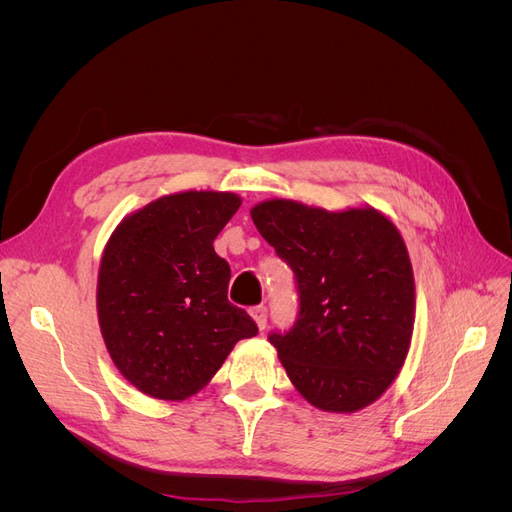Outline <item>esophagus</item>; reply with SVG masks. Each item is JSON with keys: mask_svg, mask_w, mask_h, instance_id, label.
<instances>
[{"mask_svg": "<svg viewBox=\"0 0 512 512\" xmlns=\"http://www.w3.org/2000/svg\"><path fill=\"white\" fill-rule=\"evenodd\" d=\"M267 307L265 305H256V307H252V318H254V322L258 324V329L262 331L267 327Z\"/></svg>", "mask_w": 512, "mask_h": 512, "instance_id": "1", "label": "esophagus"}]
</instances>
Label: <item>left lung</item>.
I'll list each match as a JSON object with an SVG mask.
<instances>
[{
    "instance_id": "left-lung-1",
    "label": "left lung",
    "mask_w": 512,
    "mask_h": 512,
    "mask_svg": "<svg viewBox=\"0 0 512 512\" xmlns=\"http://www.w3.org/2000/svg\"><path fill=\"white\" fill-rule=\"evenodd\" d=\"M252 220L292 269L299 316L269 342L290 382L324 412H356L389 389L414 329V275L395 224L374 207L258 203Z\"/></svg>"
}]
</instances>
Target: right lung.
I'll return each mask as SVG.
<instances>
[{"instance_id":"obj_1","label":"right lung","mask_w":512,"mask_h":512,"mask_svg":"<svg viewBox=\"0 0 512 512\" xmlns=\"http://www.w3.org/2000/svg\"><path fill=\"white\" fill-rule=\"evenodd\" d=\"M241 207L230 192L153 200L115 228L98 273L108 354L138 391L166 401L198 393L239 339L258 333L228 301L230 267L213 241Z\"/></svg>"}]
</instances>
